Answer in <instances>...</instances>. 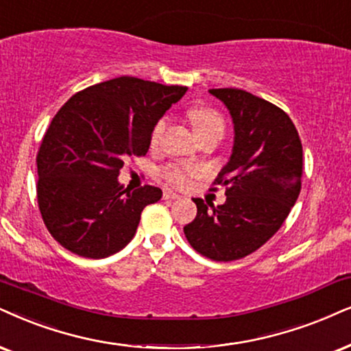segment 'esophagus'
<instances>
[{"label": "esophagus", "instance_id": "obj_1", "mask_svg": "<svg viewBox=\"0 0 351 351\" xmlns=\"http://www.w3.org/2000/svg\"><path fill=\"white\" fill-rule=\"evenodd\" d=\"M163 199H167V201H175V199H180V196L176 193H173V191H163Z\"/></svg>", "mask_w": 351, "mask_h": 351}]
</instances>
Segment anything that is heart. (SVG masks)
Masks as SVG:
<instances>
[{
    "instance_id": "b5f03b06",
    "label": "heart",
    "mask_w": 351,
    "mask_h": 351,
    "mask_svg": "<svg viewBox=\"0 0 351 351\" xmlns=\"http://www.w3.org/2000/svg\"><path fill=\"white\" fill-rule=\"evenodd\" d=\"M188 117L197 137L207 134H215L221 137L225 132V128H227L223 114H221L219 110L212 108V106H194V108H191L188 112ZM167 128V118H160L154 124L152 132H150V147L157 149L158 145L162 144ZM194 175H197L196 168L180 165V163H173V165H168L162 170V178L165 180L168 184L176 186V188H183V186L188 184L189 178H193Z\"/></svg>"
}]
</instances>
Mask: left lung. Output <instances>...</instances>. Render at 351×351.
Here are the masks:
<instances>
[{"label": "left lung", "mask_w": 351, "mask_h": 351, "mask_svg": "<svg viewBox=\"0 0 351 351\" xmlns=\"http://www.w3.org/2000/svg\"><path fill=\"white\" fill-rule=\"evenodd\" d=\"M234 124L230 162L214 184L225 188L223 206L193 199L197 215L184 227L189 245L217 263L241 259L265 245L301 191L303 147L290 117L241 88H210ZM217 191V188H212Z\"/></svg>", "instance_id": "8db88e82"}]
</instances>
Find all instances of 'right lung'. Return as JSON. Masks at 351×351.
I'll return each instance as SVG.
<instances>
[{"label":"right lung","instance_id":"right-lung-1","mask_svg":"<svg viewBox=\"0 0 351 351\" xmlns=\"http://www.w3.org/2000/svg\"><path fill=\"white\" fill-rule=\"evenodd\" d=\"M184 92L121 76L84 88L58 110L37 154V202L61 246L101 259L131 241L162 189H124L118 175L128 158L147 154L154 124Z\"/></svg>","mask_w":351,"mask_h":351}]
</instances>
